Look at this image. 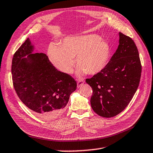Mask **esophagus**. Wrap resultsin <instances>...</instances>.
Here are the masks:
<instances>
[{
  "label": "esophagus",
  "instance_id": "34e87169",
  "mask_svg": "<svg viewBox=\"0 0 153 153\" xmlns=\"http://www.w3.org/2000/svg\"><path fill=\"white\" fill-rule=\"evenodd\" d=\"M85 81L83 79H79L77 81V88H80L83 85Z\"/></svg>",
  "mask_w": 153,
  "mask_h": 153
}]
</instances>
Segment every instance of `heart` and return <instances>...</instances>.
Here are the masks:
<instances>
[{"label": "heart", "instance_id": "1", "mask_svg": "<svg viewBox=\"0 0 153 153\" xmlns=\"http://www.w3.org/2000/svg\"><path fill=\"white\" fill-rule=\"evenodd\" d=\"M111 55L108 42L97 34L67 37L59 45H53L48 50L50 61L56 69L66 74L72 72L75 60L79 74L96 75L107 66Z\"/></svg>", "mask_w": 153, "mask_h": 153}]
</instances>
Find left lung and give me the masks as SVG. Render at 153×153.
Wrapping results in <instances>:
<instances>
[{"mask_svg":"<svg viewBox=\"0 0 153 153\" xmlns=\"http://www.w3.org/2000/svg\"><path fill=\"white\" fill-rule=\"evenodd\" d=\"M141 65L137 48L131 38L119 33V44L102 72L86 79L93 88V111L109 118L123 111L139 86Z\"/></svg>","mask_w":153,"mask_h":153,"instance_id":"8db88e82","label":"left lung"}]
</instances>
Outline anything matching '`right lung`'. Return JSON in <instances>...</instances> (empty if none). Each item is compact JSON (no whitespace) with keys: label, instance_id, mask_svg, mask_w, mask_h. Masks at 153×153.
Returning <instances> with one entry per match:
<instances>
[{"label":"right lung","instance_id":"right-lung-1","mask_svg":"<svg viewBox=\"0 0 153 153\" xmlns=\"http://www.w3.org/2000/svg\"><path fill=\"white\" fill-rule=\"evenodd\" d=\"M34 50L28 38L14 54L13 87L20 100L36 115L55 119L65 111L70 94L76 89V81L56 70L44 53H33Z\"/></svg>","mask_w":153,"mask_h":153}]
</instances>
